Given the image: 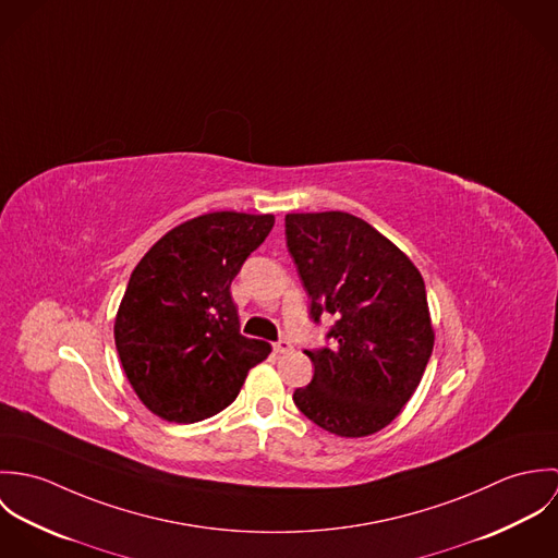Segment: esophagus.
Instances as JSON below:
<instances>
[{"label":"esophagus","instance_id":"esophagus-1","mask_svg":"<svg viewBox=\"0 0 558 558\" xmlns=\"http://www.w3.org/2000/svg\"><path fill=\"white\" fill-rule=\"evenodd\" d=\"M272 350H275L277 354H288V352H292V343L286 341V339H279V341L272 343Z\"/></svg>","mask_w":558,"mask_h":558}]
</instances>
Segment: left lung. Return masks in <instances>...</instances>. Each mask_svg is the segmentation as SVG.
I'll list each match as a JSON object with an SVG mask.
<instances>
[{
	"mask_svg": "<svg viewBox=\"0 0 558 558\" xmlns=\"http://www.w3.org/2000/svg\"><path fill=\"white\" fill-rule=\"evenodd\" d=\"M286 240L310 316L335 318L328 345L305 350L314 378L294 403L330 434H376L412 398L432 356L423 277L391 240L348 213L286 215Z\"/></svg>",
	"mask_w": 558,
	"mask_h": 558,
	"instance_id": "obj_1",
	"label": "left lung"
}]
</instances>
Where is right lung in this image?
I'll return each instance as SVG.
<instances>
[{
    "instance_id": "right-lung-1",
    "label": "right lung",
    "mask_w": 558,
    "mask_h": 558,
    "mask_svg": "<svg viewBox=\"0 0 558 558\" xmlns=\"http://www.w3.org/2000/svg\"><path fill=\"white\" fill-rule=\"evenodd\" d=\"M272 226V215H202L135 266L113 335L131 387L160 418L195 423L221 412L268 356L266 341L240 335L230 286Z\"/></svg>"
}]
</instances>
